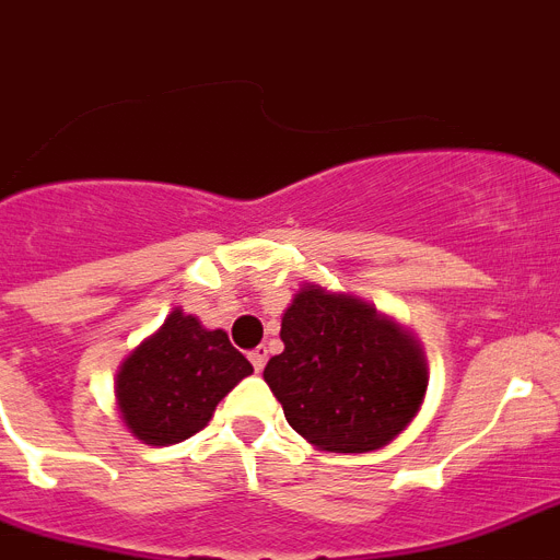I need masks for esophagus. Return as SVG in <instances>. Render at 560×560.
Masks as SVG:
<instances>
[{
	"label": "esophagus",
	"instance_id": "esophagus-1",
	"mask_svg": "<svg viewBox=\"0 0 560 560\" xmlns=\"http://www.w3.org/2000/svg\"><path fill=\"white\" fill-rule=\"evenodd\" d=\"M250 364L256 373H261L267 364V347H256V350H250Z\"/></svg>",
	"mask_w": 560,
	"mask_h": 560
}]
</instances>
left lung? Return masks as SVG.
I'll list each match as a JSON object with an SVG mask.
<instances>
[{
	"mask_svg": "<svg viewBox=\"0 0 560 560\" xmlns=\"http://www.w3.org/2000/svg\"><path fill=\"white\" fill-rule=\"evenodd\" d=\"M284 352L265 382L299 435L330 453H370L396 439L424 401L416 338L350 295L304 288L281 316Z\"/></svg>",
	"mask_w": 560,
	"mask_h": 560,
	"instance_id": "obj_1",
	"label": "left lung"
}]
</instances>
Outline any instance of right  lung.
<instances>
[{
	"instance_id": "obj_1",
	"label": "right lung",
	"mask_w": 560,
	"mask_h": 560,
	"mask_svg": "<svg viewBox=\"0 0 560 560\" xmlns=\"http://www.w3.org/2000/svg\"><path fill=\"white\" fill-rule=\"evenodd\" d=\"M253 373L228 332L205 330L199 318L173 310L162 330L136 347L116 378L128 430L144 444H178L213 416L215 404Z\"/></svg>"
}]
</instances>
